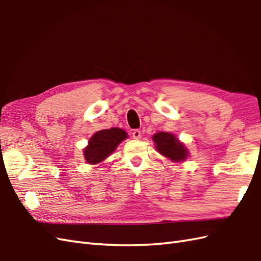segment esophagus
Returning <instances> with one entry per match:
<instances>
[{
    "label": "esophagus",
    "mask_w": 261,
    "mask_h": 261,
    "mask_svg": "<svg viewBox=\"0 0 261 261\" xmlns=\"http://www.w3.org/2000/svg\"><path fill=\"white\" fill-rule=\"evenodd\" d=\"M141 137V132L139 129H135L133 132V138L134 139H139Z\"/></svg>",
    "instance_id": "1"
}]
</instances>
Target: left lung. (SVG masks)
<instances>
[{
  "mask_svg": "<svg viewBox=\"0 0 261 261\" xmlns=\"http://www.w3.org/2000/svg\"><path fill=\"white\" fill-rule=\"evenodd\" d=\"M153 141L158 151L172 161L180 162L187 158V149L172 134L163 132L158 133L153 136Z\"/></svg>",
  "mask_w": 261,
  "mask_h": 261,
  "instance_id": "obj_1",
  "label": "left lung"
}]
</instances>
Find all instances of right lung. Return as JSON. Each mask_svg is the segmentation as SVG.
Returning <instances> with one entry per match:
<instances>
[{"label":"right lung","instance_id":"obj_1","mask_svg":"<svg viewBox=\"0 0 261 261\" xmlns=\"http://www.w3.org/2000/svg\"><path fill=\"white\" fill-rule=\"evenodd\" d=\"M126 137H127L126 132L116 127L97 132L90 138L88 147L84 151L86 161L90 164L103 161Z\"/></svg>","mask_w":261,"mask_h":261}]
</instances>
